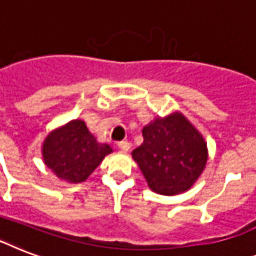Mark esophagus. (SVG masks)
Returning a JSON list of instances; mask_svg holds the SVG:
<instances>
[{
    "label": "esophagus",
    "mask_w": 256,
    "mask_h": 256,
    "mask_svg": "<svg viewBox=\"0 0 256 256\" xmlns=\"http://www.w3.org/2000/svg\"><path fill=\"white\" fill-rule=\"evenodd\" d=\"M118 148H120L122 152H128V150H130V144H128V140H122V142L118 144Z\"/></svg>",
    "instance_id": "1"
}]
</instances>
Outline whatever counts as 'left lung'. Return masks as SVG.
I'll return each instance as SVG.
<instances>
[{
  "mask_svg": "<svg viewBox=\"0 0 256 256\" xmlns=\"http://www.w3.org/2000/svg\"><path fill=\"white\" fill-rule=\"evenodd\" d=\"M144 144L132 150L148 187L162 195L188 190L207 164V144L182 112L156 118L142 130Z\"/></svg>",
  "mask_w": 256,
  "mask_h": 256,
  "instance_id": "left-lung-1",
  "label": "left lung"
}]
</instances>
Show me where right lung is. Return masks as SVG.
Returning <instances> with one entry per match:
<instances>
[{
	"mask_svg": "<svg viewBox=\"0 0 256 256\" xmlns=\"http://www.w3.org/2000/svg\"><path fill=\"white\" fill-rule=\"evenodd\" d=\"M112 150L106 144H98L81 120L56 128L42 144L44 162L60 179L80 183L96 170Z\"/></svg>",
	"mask_w": 256,
	"mask_h": 256,
	"instance_id": "1",
	"label": "right lung"
}]
</instances>
